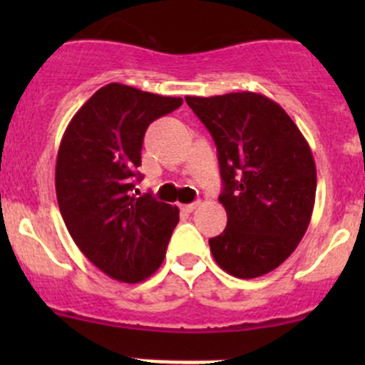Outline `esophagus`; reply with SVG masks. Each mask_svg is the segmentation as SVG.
<instances>
[{"label":"esophagus","mask_w":365,"mask_h":365,"mask_svg":"<svg viewBox=\"0 0 365 365\" xmlns=\"http://www.w3.org/2000/svg\"><path fill=\"white\" fill-rule=\"evenodd\" d=\"M197 206H200V201H194V203H189V205H180V208L183 210V212H194V210L197 208Z\"/></svg>","instance_id":"obj_1"}]
</instances>
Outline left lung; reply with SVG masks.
<instances>
[{
    "mask_svg": "<svg viewBox=\"0 0 365 365\" xmlns=\"http://www.w3.org/2000/svg\"><path fill=\"white\" fill-rule=\"evenodd\" d=\"M217 146L227 226L210 238L227 274L254 279L284 263L311 222L316 164L288 113L252 91L185 97Z\"/></svg>",
    "mask_w": 365,
    "mask_h": 365,
    "instance_id": "1",
    "label": "left lung"
}]
</instances>
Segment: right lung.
<instances>
[{
	"label": "right lung",
	"instance_id": "add662e5",
	"mask_svg": "<svg viewBox=\"0 0 365 365\" xmlns=\"http://www.w3.org/2000/svg\"><path fill=\"white\" fill-rule=\"evenodd\" d=\"M111 83L95 91L70 120L56 159V197L79 251L109 277L141 282L164 261L176 206L132 194L141 180L143 138L157 118L182 106Z\"/></svg>",
	"mask_w": 365,
	"mask_h": 365
}]
</instances>
